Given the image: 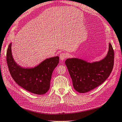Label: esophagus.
<instances>
[{"label": "esophagus", "mask_w": 122, "mask_h": 122, "mask_svg": "<svg viewBox=\"0 0 122 122\" xmlns=\"http://www.w3.org/2000/svg\"><path fill=\"white\" fill-rule=\"evenodd\" d=\"M67 54L65 53H61L60 55V59L61 61H63L67 58Z\"/></svg>", "instance_id": "esophagus-1"}]
</instances>
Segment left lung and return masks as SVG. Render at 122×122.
<instances>
[{
	"label": "left lung",
	"instance_id": "left-lung-1",
	"mask_svg": "<svg viewBox=\"0 0 122 122\" xmlns=\"http://www.w3.org/2000/svg\"><path fill=\"white\" fill-rule=\"evenodd\" d=\"M114 59V52L111 43L106 56L99 61L90 63L79 58L66 59L65 63L75 89L80 93H85L101 85L110 75Z\"/></svg>",
	"mask_w": 122,
	"mask_h": 122
}]
</instances>
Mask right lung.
<instances>
[{"label":"right lung","instance_id":"1","mask_svg":"<svg viewBox=\"0 0 122 122\" xmlns=\"http://www.w3.org/2000/svg\"><path fill=\"white\" fill-rule=\"evenodd\" d=\"M6 60L10 75L17 85L33 94L43 95L49 90L52 74L59 62V57L45 59L34 68H23L14 60L11 43L7 49Z\"/></svg>","mask_w":122,"mask_h":122}]
</instances>
